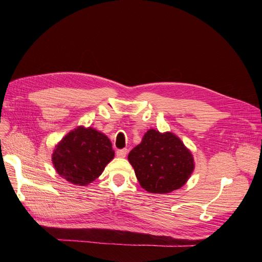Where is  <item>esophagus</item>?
Segmentation results:
<instances>
[{
    "label": "esophagus",
    "instance_id": "esophagus-1",
    "mask_svg": "<svg viewBox=\"0 0 262 262\" xmlns=\"http://www.w3.org/2000/svg\"><path fill=\"white\" fill-rule=\"evenodd\" d=\"M126 154H128V149H126V148H123V149H118L117 152H116V155H117V157H119V158H123V157H125V156H126Z\"/></svg>",
    "mask_w": 262,
    "mask_h": 262
}]
</instances>
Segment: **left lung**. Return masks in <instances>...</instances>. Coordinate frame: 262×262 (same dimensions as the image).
<instances>
[{
	"mask_svg": "<svg viewBox=\"0 0 262 262\" xmlns=\"http://www.w3.org/2000/svg\"><path fill=\"white\" fill-rule=\"evenodd\" d=\"M141 187L165 194L180 189L194 169L193 155L175 133L149 129L128 155Z\"/></svg>",
	"mask_w": 262,
	"mask_h": 262,
	"instance_id": "obj_1",
	"label": "left lung"
}]
</instances>
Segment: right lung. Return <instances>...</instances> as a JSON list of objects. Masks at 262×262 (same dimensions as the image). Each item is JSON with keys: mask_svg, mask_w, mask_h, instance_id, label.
Returning a JSON list of instances; mask_svg holds the SVG:
<instances>
[{"mask_svg": "<svg viewBox=\"0 0 262 262\" xmlns=\"http://www.w3.org/2000/svg\"><path fill=\"white\" fill-rule=\"evenodd\" d=\"M114 157L115 150L106 134L80 125L55 144L51 161L63 179L87 186L101 175Z\"/></svg>", "mask_w": 262, "mask_h": 262, "instance_id": "right-lung-1", "label": "right lung"}]
</instances>
